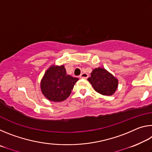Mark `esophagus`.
<instances>
[{
    "mask_svg": "<svg viewBox=\"0 0 152 152\" xmlns=\"http://www.w3.org/2000/svg\"><path fill=\"white\" fill-rule=\"evenodd\" d=\"M88 78V74L87 73H82L80 74V78L81 79H87Z\"/></svg>",
    "mask_w": 152,
    "mask_h": 152,
    "instance_id": "1",
    "label": "esophagus"
}]
</instances>
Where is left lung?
<instances>
[{"mask_svg": "<svg viewBox=\"0 0 152 152\" xmlns=\"http://www.w3.org/2000/svg\"><path fill=\"white\" fill-rule=\"evenodd\" d=\"M88 80L97 92L110 96L115 93L118 86L117 78L104 68H98L92 70Z\"/></svg>", "mask_w": 152, "mask_h": 152, "instance_id": "obj_1", "label": "left lung"}]
</instances>
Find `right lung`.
Returning a JSON list of instances; mask_svg holds the SVG:
<instances>
[{"label": "right lung", "instance_id": "obj_1", "mask_svg": "<svg viewBox=\"0 0 152 152\" xmlns=\"http://www.w3.org/2000/svg\"><path fill=\"white\" fill-rule=\"evenodd\" d=\"M78 78L66 74L64 66H51L41 81L43 94L50 101L61 102L70 96Z\"/></svg>", "mask_w": 152, "mask_h": 152}]
</instances>
